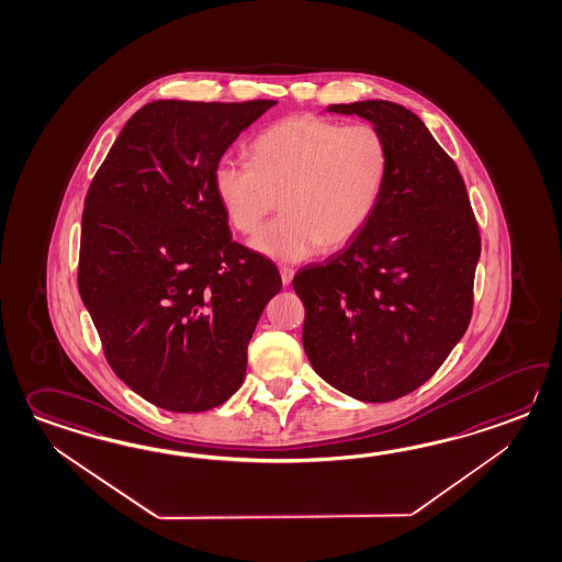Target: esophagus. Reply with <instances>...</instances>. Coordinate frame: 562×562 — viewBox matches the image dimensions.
Here are the masks:
<instances>
[{
  "instance_id": "esophagus-1",
  "label": "esophagus",
  "mask_w": 562,
  "mask_h": 562,
  "mask_svg": "<svg viewBox=\"0 0 562 562\" xmlns=\"http://www.w3.org/2000/svg\"><path fill=\"white\" fill-rule=\"evenodd\" d=\"M280 278H282V284L288 286V284L294 280V270H292V268H286V266H284V268H280Z\"/></svg>"
}]
</instances>
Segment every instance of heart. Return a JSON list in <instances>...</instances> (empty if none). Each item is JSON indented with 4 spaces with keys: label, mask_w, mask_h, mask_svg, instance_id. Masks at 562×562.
<instances>
[{
    "label": "heart",
    "mask_w": 562,
    "mask_h": 562,
    "mask_svg": "<svg viewBox=\"0 0 562 562\" xmlns=\"http://www.w3.org/2000/svg\"><path fill=\"white\" fill-rule=\"evenodd\" d=\"M387 175V143L374 126L296 114L251 140V162H217L213 191L244 236L260 232L282 200L284 215L254 237L251 248L278 262H302L361 234Z\"/></svg>",
    "instance_id": "b5f03b06"
}]
</instances>
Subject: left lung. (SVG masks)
I'll list each match as a JSON object with an SVG mask.
<instances>
[{"label": "left lung", "mask_w": 562, "mask_h": 562, "mask_svg": "<svg viewBox=\"0 0 562 562\" xmlns=\"http://www.w3.org/2000/svg\"><path fill=\"white\" fill-rule=\"evenodd\" d=\"M385 137L387 183L361 234L294 276L302 345L328 385L367 403L412 393L472 318L480 232L462 175L424 121L389 100L330 104Z\"/></svg>", "instance_id": "obj_1"}]
</instances>
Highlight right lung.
<instances>
[{
  "mask_svg": "<svg viewBox=\"0 0 562 562\" xmlns=\"http://www.w3.org/2000/svg\"><path fill=\"white\" fill-rule=\"evenodd\" d=\"M274 104L149 102L88 189L80 299L116 376L167 412H207L236 393L282 288L274 263L232 239L213 191L225 150Z\"/></svg>",
  "mask_w": 562,
  "mask_h": 562,
  "instance_id": "obj_1",
  "label": "right lung"
}]
</instances>
